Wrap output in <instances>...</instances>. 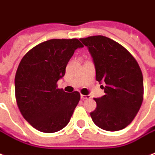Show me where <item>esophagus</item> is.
I'll return each instance as SVG.
<instances>
[{
	"instance_id": "esophagus-1",
	"label": "esophagus",
	"mask_w": 155,
	"mask_h": 155,
	"mask_svg": "<svg viewBox=\"0 0 155 155\" xmlns=\"http://www.w3.org/2000/svg\"><path fill=\"white\" fill-rule=\"evenodd\" d=\"M90 95H84V94H81V99L82 100H86L90 99Z\"/></svg>"
}]
</instances>
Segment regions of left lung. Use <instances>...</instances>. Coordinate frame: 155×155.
<instances>
[{"instance_id":"1","label":"left lung","mask_w":155,"mask_h":155,"mask_svg":"<svg viewBox=\"0 0 155 155\" xmlns=\"http://www.w3.org/2000/svg\"><path fill=\"white\" fill-rule=\"evenodd\" d=\"M94 61L95 78L105 94L94 98L96 108L90 116L98 127L117 131L131 123L142 106L143 78L137 61L125 48L107 36L80 38Z\"/></svg>"}]
</instances>
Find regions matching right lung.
<instances>
[{
	"mask_svg": "<svg viewBox=\"0 0 155 155\" xmlns=\"http://www.w3.org/2000/svg\"><path fill=\"white\" fill-rule=\"evenodd\" d=\"M84 45L78 39H51L23 57L15 75V96L23 117L41 132L53 133L67 125L80 100L78 91L58 89V80L74 52Z\"/></svg>",
	"mask_w": 155,
	"mask_h": 155,
	"instance_id": "add662e5",
	"label": "right lung"
}]
</instances>
